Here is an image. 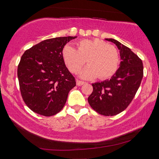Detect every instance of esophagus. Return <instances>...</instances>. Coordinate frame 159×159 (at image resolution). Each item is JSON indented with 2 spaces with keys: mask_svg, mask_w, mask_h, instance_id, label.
I'll use <instances>...</instances> for the list:
<instances>
[{
  "mask_svg": "<svg viewBox=\"0 0 159 159\" xmlns=\"http://www.w3.org/2000/svg\"><path fill=\"white\" fill-rule=\"evenodd\" d=\"M85 82L82 81V80H76V85L78 86H80V85H82L83 84H85Z\"/></svg>",
  "mask_w": 159,
  "mask_h": 159,
  "instance_id": "1",
  "label": "esophagus"
}]
</instances>
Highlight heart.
<instances>
[{
	"mask_svg": "<svg viewBox=\"0 0 159 159\" xmlns=\"http://www.w3.org/2000/svg\"><path fill=\"white\" fill-rule=\"evenodd\" d=\"M76 45V49L66 45L61 52L64 64L72 74L79 73L85 60L88 66L80 74L84 79L98 76L99 79H107L117 71L120 57L114 46L98 39L80 40Z\"/></svg>",
	"mask_w": 159,
	"mask_h": 159,
	"instance_id": "heart-1",
	"label": "heart"
}]
</instances>
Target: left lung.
Wrapping results in <instances>:
<instances>
[{
    "label": "left lung",
    "instance_id": "8db88e82",
    "mask_svg": "<svg viewBox=\"0 0 159 159\" xmlns=\"http://www.w3.org/2000/svg\"><path fill=\"white\" fill-rule=\"evenodd\" d=\"M105 40L116 44L122 61L111 79L93 83V91L88 100L98 114L112 116L124 111L135 96L143 77V64L125 45L112 39Z\"/></svg>",
    "mask_w": 159,
    "mask_h": 159
}]
</instances>
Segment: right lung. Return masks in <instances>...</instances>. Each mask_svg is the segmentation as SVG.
<instances>
[{"label":"right lung","mask_w":159,"mask_h":159,"mask_svg":"<svg viewBox=\"0 0 159 159\" xmlns=\"http://www.w3.org/2000/svg\"><path fill=\"white\" fill-rule=\"evenodd\" d=\"M76 36L57 37L43 41L26 50L17 68L21 97L29 109L51 116L65 104L76 79L66 68L61 52Z\"/></svg>","instance_id":"add662e5"}]
</instances>
